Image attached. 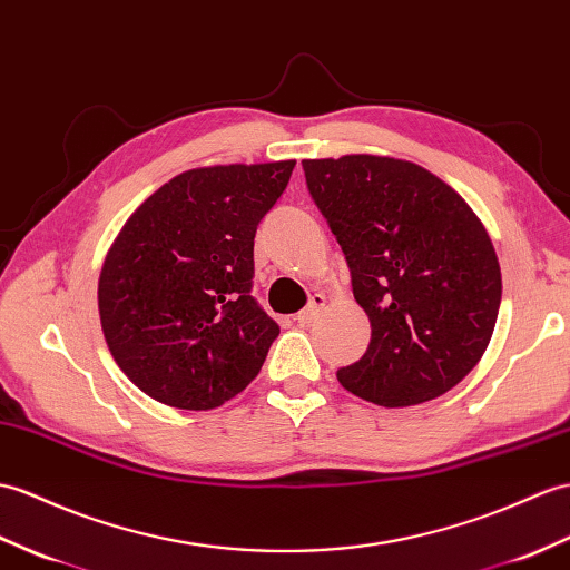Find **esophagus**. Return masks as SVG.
Segmentation results:
<instances>
[{"instance_id":"obj_1","label":"esophagus","mask_w":570,"mask_h":570,"mask_svg":"<svg viewBox=\"0 0 570 570\" xmlns=\"http://www.w3.org/2000/svg\"><path fill=\"white\" fill-rule=\"evenodd\" d=\"M323 308H325V296H323V294H315V296L311 298L308 306L296 315V323H298V325H311V323L315 321V317H317V313H321Z\"/></svg>"}]
</instances>
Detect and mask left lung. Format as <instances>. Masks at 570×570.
Instances as JSON below:
<instances>
[{
  "instance_id": "1",
  "label": "left lung",
  "mask_w": 570,
  "mask_h": 570,
  "mask_svg": "<svg viewBox=\"0 0 570 570\" xmlns=\"http://www.w3.org/2000/svg\"><path fill=\"white\" fill-rule=\"evenodd\" d=\"M306 184L345 253L354 298L372 323L350 393L383 407L454 389L493 337L502 279L483 223L449 184L407 160H303Z\"/></svg>"
}]
</instances>
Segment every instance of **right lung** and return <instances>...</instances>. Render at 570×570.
Listing matches in <instances>:
<instances>
[{"mask_svg": "<svg viewBox=\"0 0 570 570\" xmlns=\"http://www.w3.org/2000/svg\"><path fill=\"white\" fill-rule=\"evenodd\" d=\"M296 160L181 171L136 208L99 274L121 372L150 399L210 410L247 389L279 325L253 298L255 233Z\"/></svg>", "mask_w": 570, "mask_h": 570, "instance_id": "1", "label": "right lung"}]
</instances>
